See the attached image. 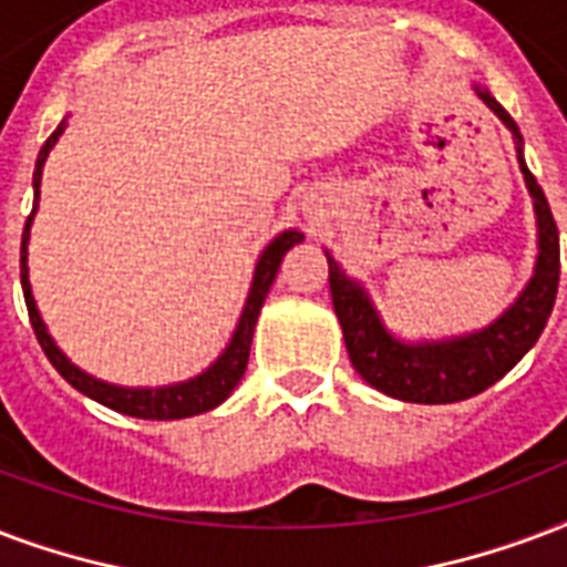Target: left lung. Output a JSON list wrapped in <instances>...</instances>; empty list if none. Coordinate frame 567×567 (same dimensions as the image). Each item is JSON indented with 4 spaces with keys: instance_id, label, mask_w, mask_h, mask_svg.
<instances>
[{
    "instance_id": "obj_1",
    "label": "left lung",
    "mask_w": 567,
    "mask_h": 567,
    "mask_svg": "<svg viewBox=\"0 0 567 567\" xmlns=\"http://www.w3.org/2000/svg\"><path fill=\"white\" fill-rule=\"evenodd\" d=\"M475 94L512 130V136L517 140V163L524 172L526 189L533 196L535 223H538V258H535V274L524 293L482 330L443 341H401L386 330L369 291L360 282H353L351 276L341 270L339 261L327 252L332 309L341 323V336L348 344L353 369L383 395L413 401V404H452V401L473 399L487 386H494L496 380L505 378L538 341L553 312L556 288H559V228H556L544 189L526 168L520 130L487 89L475 85Z\"/></svg>"
}]
</instances>
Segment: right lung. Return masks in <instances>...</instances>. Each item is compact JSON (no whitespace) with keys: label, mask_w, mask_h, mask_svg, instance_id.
I'll return each mask as SVG.
<instances>
[{"label":"right lung","mask_w":567,"mask_h":567,"mask_svg":"<svg viewBox=\"0 0 567 567\" xmlns=\"http://www.w3.org/2000/svg\"><path fill=\"white\" fill-rule=\"evenodd\" d=\"M64 133V121L53 130V136L43 142L41 154H38V163H34V207L29 219H25L23 228V246H20V282H23V297L25 309H29V321H32V330L38 336V344L47 353V360L53 362L55 371L62 374L73 389H80L82 395H89L103 408L115 410V413H124V416L136 419H187L198 416V413H207V410L219 408L223 401L235 392V386L240 383L246 371V362H249V348H252L255 323H258V312L267 300V291L274 285L276 274H279V265H282L285 252L291 249L293 244H302V231L297 228H288L279 237H274L270 244L265 246V252L258 255V265H255L252 288H249V297H246L244 315L237 321V330L228 341V348L219 353V360L210 365L207 371H202L198 378L184 380V383H172V386H154V389H136V386H115V383H106V380H97L92 374H85L82 369H76L68 357H64L59 348H55L53 336L47 332V323L41 321V312L34 306L32 285H29V228H32L34 210H38V198H41V172L43 163L50 157V151L59 142V136Z\"/></svg>","instance_id":"right-lung-1"}]
</instances>
